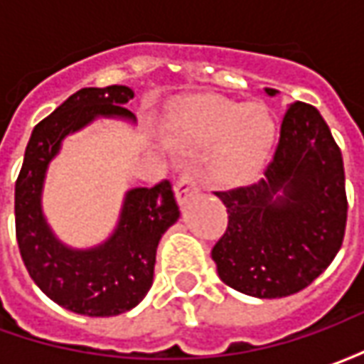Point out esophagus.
Here are the masks:
<instances>
[{
  "instance_id": "34e87169",
  "label": "esophagus",
  "mask_w": 364,
  "mask_h": 364,
  "mask_svg": "<svg viewBox=\"0 0 364 364\" xmlns=\"http://www.w3.org/2000/svg\"><path fill=\"white\" fill-rule=\"evenodd\" d=\"M198 191V181L195 175L187 171V173H183L179 177V181L175 183V197L179 200V205H183L191 195H195Z\"/></svg>"
}]
</instances>
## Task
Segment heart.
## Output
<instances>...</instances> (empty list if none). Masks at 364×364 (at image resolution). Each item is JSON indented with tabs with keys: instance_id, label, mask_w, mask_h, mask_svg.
<instances>
[{
	"instance_id": "1",
	"label": "heart",
	"mask_w": 364,
	"mask_h": 364,
	"mask_svg": "<svg viewBox=\"0 0 364 364\" xmlns=\"http://www.w3.org/2000/svg\"><path fill=\"white\" fill-rule=\"evenodd\" d=\"M279 136L277 120L263 107L220 97L191 101L175 112L167 146L183 156L208 154L206 169L220 187H244L261 175Z\"/></svg>"
}]
</instances>
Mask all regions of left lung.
I'll return each mask as SVG.
<instances>
[{
    "label": "left lung",
    "instance_id": "obj_1",
    "mask_svg": "<svg viewBox=\"0 0 364 364\" xmlns=\"http://www.w3.org/2000/svg\"><path fill=\"white\" fill-rule=\"evenodd\" d=\"M216 197L228 208L226 234L213 247L216 271L247 296L282 298L306 289L343 244V158L312 105H290L259 183Z\"/></svg>",
    "mask_w": 364,
    "mask_h": 364
}]
</instances>
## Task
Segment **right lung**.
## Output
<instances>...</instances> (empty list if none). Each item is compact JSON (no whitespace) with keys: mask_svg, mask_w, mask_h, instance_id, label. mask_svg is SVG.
<instances>
[{"mask_svg":"<svg viewBox=\"0 0 364 364\" xmlns=\"http://www.w3.org/2000/svg\"><path fill=\"white\" fill-rule=\"evenodd\" d=\"M132 97L127 85L83 87L68 97L35 127L15 183L17 244L31 279L56 304L91 318L119 316L142 302L154 282L159 240L179 220V206L169 181L128 189L111 236L80 250L64 244L46 220L44 181L66 136L97 119L136 124L124 107Z\"/></svg>","mask_w":364,"mask_h":364,"instance_id":"right-lung-1","label":"right lung"}]
</instances>
